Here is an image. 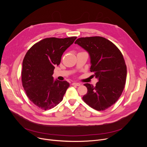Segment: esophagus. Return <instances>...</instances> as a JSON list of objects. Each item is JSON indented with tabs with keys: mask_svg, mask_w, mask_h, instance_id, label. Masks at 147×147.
<instances>
[{
	"mask_svg": "<svg viewBox=\"0 0 147 147\" xmlns=\"http://www.w3.org/2000/svg\"><path fill=\"white\" fill-rule=\"evenodd\" d=\"M72 85H73V86H80L81 85V83L74 82V83H72Z\"/></svg>",
	"mask_w": 147,
	"mask_h": 147,
	"instance_id": "1",
	"label": "esophagus"
}]
</instances>
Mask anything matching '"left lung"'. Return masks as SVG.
I'll return each mask as SVG.
<instances>
[{
	"label": "left lung",
	"mask_w": 147,
	"mask_h": 147,
	"mask_svg": "<svg viewBox=\"0 0 147 147\" xmlns=\"http://www.w3.org/2000/svg\"><path fill=\"white\" fill-rule=\"evenodd\" d=\"M74 43L88 52L90 71L99 81L95 86L84 84L88 93L83 96V101L96 110H105L117 101L125 88L127 68L122 53L102 37H80Z\"/></svg>",
	"instance_id": "1"
}]
</instances>
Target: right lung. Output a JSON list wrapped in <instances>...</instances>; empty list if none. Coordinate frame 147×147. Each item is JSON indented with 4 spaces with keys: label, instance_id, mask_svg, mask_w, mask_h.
I'll return each mask as SVG.
<instances>
[{
    "label": "right lung",
    "instance_id": "1",
    "mask_svg": "<svg viewBox=\"0 0 147 147\" xmlns=\"http://www.w3.org/2000/svg\"><path fill=\"white\" fill-rule=\"evenodd\" d=\"M76 38H46L26 53L22 61V86L30 101L39 109H51L63 99L69 84L67 81L54 80L52 75L63 53Z\"/></svg>",
    "mask_w": 147,
    "mask_h": 147
}]
</instances>
